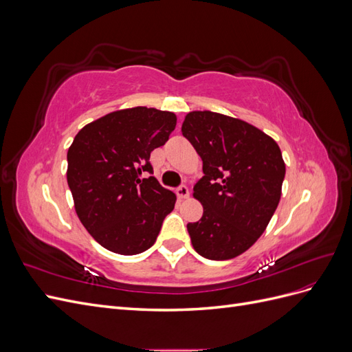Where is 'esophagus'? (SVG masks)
I'll use <instances>...</instances> for the list:
<instances>
[{
	"label": "esophagus",
	"mask_w": 352,
	"mask_h": 352,
	"mask_svg": "<svg viewBox=\"0 0 352 352\" xmlns=\"http://www.w3.org/2000/svg\"><path fill=\"white\" fill-rule=\"evenodd\" d=\"M176 195H177L179 199H186V198L189 197V189H188V186H185V185L179 186L177 190H176Z\"/></svg>",
	"instance_id": "obj_1"
}]
</instances>
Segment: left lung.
<instances>
[{"label":"left lung","instance_id":"left-lung-1","mask_svg":"<svg viewBox=\"0 0 352 352\" xmlns=\"http://www.w3.org/2000/svg\"><path fill=\"white\" fill-rule=\"evenodd\" d=\"M182 135L202 160L194 186L204 212L188 223L194 250L208 260H230L263 235L280 201L285 162L279 145L241 119L190 111Z\"/></svg>","mask_w":352,"mask_h":352}]
</instances>
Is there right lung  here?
Returning a JSON list of instances; mask_svg holds the SVG:
<instances>
[{
	"mask_svg": "<svg viewBox=\"0 0 352 352\" xmlns=\"http://www.w3.org/2000/svg\"><path fill=\"white\" fill-rule=\"evenodd\" d=\"M176 114L117 110L88 123L67 151V184L82 225L101 247L135 255L153 247L176 195L154 176L151 151L167 142Z\"/></svg>",
	"mask_w": 352,
	"mask_h": 352,
	"instance_id": "right-lung-1",
	"label": "right lung"
}]
</instances>
